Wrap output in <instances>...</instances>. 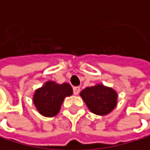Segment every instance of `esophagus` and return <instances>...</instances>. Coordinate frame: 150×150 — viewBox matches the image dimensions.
<instances>
[{"label": "esophagus", "instance_id": "esophagus-1", "mask_svg": "<svg viewBox=\"0 0 150 150\" xmlns=\"http://www.w3.org/2000/svg\"><path fill=\"white\" fill-rule=\"evenodd\" d=\"M80 87H74L73 88V93L75 94V95H78L79 94V93H80Z\"/></svg>", "mask_w": 150, "mask_h": 150}]
</instances>
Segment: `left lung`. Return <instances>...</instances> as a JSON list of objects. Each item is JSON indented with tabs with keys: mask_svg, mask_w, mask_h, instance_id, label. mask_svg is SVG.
Masks as SVG:
<instances>
[{
	"mask_svg": "<svg viewBox=\"0 0 150 150\" xmlns=\"http://www.w3.org/2000/svg\"><path fill=\"white\" fill-rule=\"evenodd\" d=\"M80 95L91 113L98 115H108L117 104L116 91L103 84L85 88Z\"/></svg>",
	"mask_w": 150,
	"mask_h": 150,
	"instance_id": "obj_1",
	"label": "left lung"
}]
</instances>
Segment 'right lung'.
Segmentation results:
<instances>
[{
	"label": "right lung",
	"mask_w": 150,
	"mask_h": 150,
	"mask_svg": "<svg viewBox=\"0 0 150 150\" xmlns=\"http://www.w3.org/2000/svg\"><path fill=\"white\" fill-rule=\"evenodd\" d=\"M72 93L73 90L69 83L57 84L49 81L41 88L35 90L33 102L36 110L42 115L52 117L59 114L64 99L70 96Z\"/></svg>",
	"instance_id": "obj_1"
}]
</instances>
